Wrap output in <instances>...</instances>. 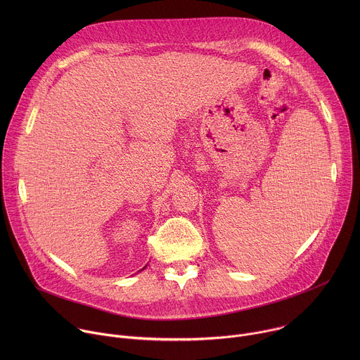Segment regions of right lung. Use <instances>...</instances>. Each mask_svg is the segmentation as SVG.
I'll return each mask as SVG.
<instances>
[{
    "label": "right lung",
    "mask_w": 360,
    "mask_h": 360,
    "mask_svg": "<svg viewBox=\"0 0 360 360\" xmlns=\"http://www.w3.org/2000/svg\"><path fill=\"white\" fill-rule=\"evenodd\" d=\"M143 269H145V268H143Z\"/></svg>",
    "instance_id": "obj_1"
}]
</instances>
